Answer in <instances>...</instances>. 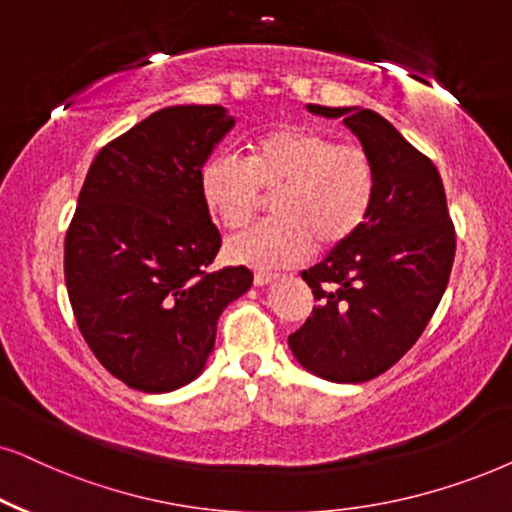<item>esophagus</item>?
Here are the masks:
<instances>
[{
  "label": "esophagus",
  "mask_w": 512,
  "mask_h": 512,
  "mask_svg": "<svg viewBox=\"0 0 512 512\" xmlns=\"http://www.w3.org/2000/svg\"><path fill=\"white\" fill-rule=\"evenodd\" d=\"M275 280H277V275H272V272H256L254 275L256 287H268V284H272Z\"/></svg>",
  "instance_id": "esophagus-1"
}]
</instances>
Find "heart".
Masks as SVG:
<instances>
[{
    "mask_svg": "<svg viewBox=\"0 0 512 512\" xmlns=\"http://www.w3.org/2000/svg\"><path fill=\"white\" fill-rule=\"evenodd\" d=\"M265 192L275 218L225 242L232 263L287 268L322 249L348 244L371 214L376 171L357 143H336L313 126L284 124L256 136L247 159L216 152L199 169V197L223 228H242Z\"/></svg>",
    "mask_w": 512,
    "mask_h": 512,
    "instance_id": "obj_1",
    "label": "heart"
}]
</instances>
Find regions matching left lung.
<instances>
[{
	"label": "left lung",
	"instance_id": "obj_1",
	"mask_svg": "<svg viewBox=\"0 0 512 512\" xmlns=\"http://www.w3.org/2000/svg\"><path fill=\"white\" fill-rule=\"evenodd\" d=\"M343 117L376 171L362 230L303 270L317 305L289 336L303 369L334 383L381 376L418 341L447 289L456 235L442 178L388 119L367 108L308 105Z\"/></svg>",
	"mask_w": 512,
	"mask_h": 512
}]
</instances>
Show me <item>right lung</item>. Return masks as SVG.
Listing matches in <instances>:
<instances>
[{"instance_id":"add662e5","label":"right lung","mask_w":512,"mask_h":512,"mask_svg":"<svg viewBox=\"0 0 512 512\" xmlns=\"http://www.w3.org/2000/svg\"><path fill=\"white\" fill-rule=\"evenodd\" d=\"M235 117L221 105L152 112L91 164L65 235L72 313L98 362L129 388L169 393L202 374L216 322L254 275L211 270L221 232L199 169Z\"/></svg>"}]
</instances>
